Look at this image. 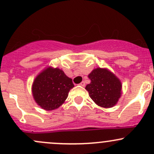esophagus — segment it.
I'll return each mask as SVG.
<instances>
[{
  "label": "esophagus",
  "instance_id": "1",
  "mask_svg": "<svg viewBox=\"0 0 154 154\" xmlns=\"http://www.w3.org/2000/svg\"><path fill=\"white\" fill-rule=\"evenodd\" d=\"M80 86H82V87H84V86H85V82L82 81V82H80Z\"/></svg>",
  "mask_w": 154,
  "mask_h": 154
}]
</instances>
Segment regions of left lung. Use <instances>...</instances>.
<instances>
[{
	"label": "left lung",
	"mask_w": 154,
	"mask_h": 154,
	"mask_svg": "<svg viewBox=\"0 0 154 154\" xmlns=\"http://www.w3.org/2000/svg\"><path fill=\"white\" fill-rule=\"evenodd\" d=\"M91 82L85 86L91 100L103 108L114 106L121 97L120 80L109 70L97 68L88 74Z\"/></svg>",
	"instance_id": "8db88e82"
}]
</instances>
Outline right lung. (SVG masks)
Masks as SVG:
<instances>
[{
	"instance_id": "add662e5",
	"label": "right lung",
	"mask_w": 154,
	"mask_h": 154,
	"mask_svg": "<svg viewBox=\"0 0 154 154\" xmlns=\"http://www.w3.org/2000/svg\"><path fill=\"white\" fill-rule=\"evenodd\" d=\"M72 80L60 69L48 67L37 76L32 85V94L38 106L46 111L58 108L74 87Z\"/></svg>"
}]
</instances>
